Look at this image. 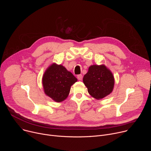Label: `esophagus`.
<instances>
[{"mask_svg": "<svg viewBox=\"0 0 151 151\" xmlns=\"http://www.w3.org/2000/svg\"><path fill=\"white\" fill-rule=\"evenodd\" d=\"M77 78L78 79V80H79V81H81V80H82V75L81 74H80V75H78L77 76Z\"/></svg>", "mask_w": 151, "mask_h": 151, "instance_id": "34e87169", "label": "esophagus"}]
</instances>
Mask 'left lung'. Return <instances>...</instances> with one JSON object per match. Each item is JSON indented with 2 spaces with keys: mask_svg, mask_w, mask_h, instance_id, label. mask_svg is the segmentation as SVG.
Segmentation results:
<instances>
[{
  "mask_svg": "<svg viewBox=\"0 0 151 151\" xmlns=\"http://www.w3.org/2000/svg\"><path fill=\"white\" fill-rule=\"evenodd\" d=\"M83 82L89 94L98 100L109 95L114 86L113 75L104 65L91 66L84 75Z\"/></svg>",
  "mask_w": 151,
  "mask_h": 151,
  "instance_id": "obj_1",
  "label": "left lung"
}]
</instances>
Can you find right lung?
Segmentation results:
<instances>
[{
    "label": "right lung",
    "instance_id": "obj_1",
    "mask_svg": "<svg viewBox=\"0 0 151 151\" xmlns=\"http://www.w3.org/2000/svg\"><path fill=\"white\" fill-rule=\"evenodd\" d=\"M77 81L76 78L61 65L53 64L45 72L42 78L45 93L57 102L68 96L70 87Z\"/></svg>",
    "mask_w": 151,
    "mask_h": 151
}]
</instances>
